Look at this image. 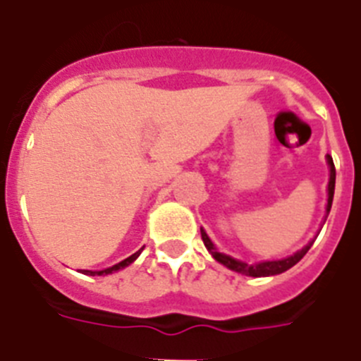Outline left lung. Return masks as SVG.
I'll use <instances>...</instances> for the list:
<instances>
[{
	"label": "left lung",
	"instance_id": "obj_1",
	"mask_svg": "<svg viewBox=\"0 0 361 361\" xmlns=\"http://www.w3.org/2000/svg\"><path fill=\"white\" fill-rule=\"evenodd\" d=\"M326 163H329V169H330V178H329V200H326V213H325V220L330 213V207H332V200H334V187H336V169H334V161H332V157L326 156ZM325 224V222H323ZM200 231H202V240H204L205 247L207 251L213 255V259L220 264H224L226 268L233 269V271H237V274L242 275H250V277H269V275H279L290 269L292 266H295L302 257L307 255V251L310 250V246L314 244V240L308 242L307 246L302 247V250L295 251L293 255L286 257V259H281V260H262V262H257V264H247V262H242V260L233 259V257L226 255L222 251H218V247L214 246L213 240L207 237V233L200 227Z\"/></svg>",
	"mask_w": 361,
	"mask_h": 361
}]
</instances>
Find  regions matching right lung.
Returning a JSON list of instances; mask_svg holds the SVG:
<instances>
[{
  "instance_id": "obj_1",
  "label": "right lung",
  "mask_w": 361,
  "mask_h": 361,
  "mask_svg": "<svg viewBox=\"0 0 361 361\" xmlns=\"http://www.w3.org/2000/svg\"><path fill=\"white\" fill-rule=\"evenodd\" d=\"M139 255H141V250L135 251L134 255H130L128 259L121 260L119 264H114V266H111V268L101 269V271H92V269H82V274H84V275H108V274H114V271H119V269H123V268H126V266L132 264V262H134V260L137 259Z\"/></svg>"
}]
</instances>
